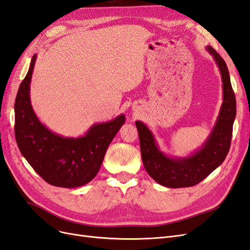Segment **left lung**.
I'll return each mask as SVG.
<instances>
[{
    "mask_svg": "<svg viewBox=\"0 0 250 250\" xmlns=\"http://www.w3.org/2000/svg\"><path fill=\"white\" fill-rule=\"evenodd\" d=\"M218 65L223 87V103L208 138L197 151L187 158H171L158 147L155 137L141 122H136L144 168L158 184L168 188L192 187L222 164L230 147L232 125L236 118V98L227 64L213 47L208 46Z\"/></svg>",
    "mask_w": 250,
    "mask_h": 250,
    "instance_id": "obj_1",
    "label": "left lung"
}]
</instances>
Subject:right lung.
Returning a JSON list of instances; mask_svg holds the SVG:
<instances>
[{"mask_svg":"<svg viewBox=\"0 0 250 250\" xmlns=\"http://www.w3.org/2000/svg\"><path fill=\"white\" fill-rule=\"evenodd\" d=\"M36 61L20 85L14 104V133L18 146L32 168L53 186L75 188L98 174L107 148L125 124L124 114L92 125L85 136L67 138L51 132L39 122L31 106L30 83Z\"/></svg>","mask_w":250,"mask_h":250,"instance_id":"right-lung-1","label":"right lung"}]
</instances>
